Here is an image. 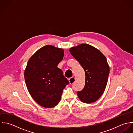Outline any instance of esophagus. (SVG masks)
<instances>
[{"label":"esophagus","mask_w":133,"mask_h":133,"mask_svg":"<svg viewBox=\"0 0 133 133\" xmlns=\"http://www.w3.org/2000/svg\"><path fill=\"white\" fill-rule=\"evenodd\" d=\"M68 80H69V83L70 84H72L75 82V78L72 77H71L69 79H68Z\"/></svg>","instance_id":"34e87169"}]
</instances>
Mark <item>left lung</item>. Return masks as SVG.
<instances>
[{"mask_svg": "<svg viewBox=\"0 0 133 133\" xmlns=\"http://www.w3.org/2000/svg\"><path fill=\"white\" fill-rule=\"evenodd\" d=\"M69 51L85 71V86L77 95L84 103H94L107 85L110 71L107 59L100 51L85 43L72 47Z\"/></svg>", "mask_w": 133, "mask_h": 133, "instance_id": "1", "label": "left lung"}]
</instances>
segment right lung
I'll return each instance as SVG.
<instances>
[{"label":"right lung","mask_w":133,"mask_h":133,"mask_svg":"<svg viewBox=\"0 0 133 133\" xmlns=\"http://www.w3.org/2000/svg\"><path fill=\"white\" fill-rule=\"evenodd\" d=\"M64 55L63 49L47 45L38 50L27 63L24 72L27 88L32 98L43 107L56 106L63 90L69 84L57 67Z\"/></svg>","instance_id":"obj_1"}]
</instances>
